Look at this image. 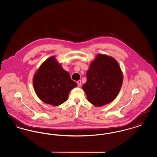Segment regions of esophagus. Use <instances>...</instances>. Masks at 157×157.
Instances as JSON below:
<instances>
[{
  "label": "esophagus",
  "instance_id": "obj_1",
  "mask_svg": "<svg viewBox=\"0 0 157 157\" xmlns=\"http://www.w3.org/2000/svg\"><path fill=\"white\" fill-rule=\"evenodd\" d=\"M77 84L78 85V86H81V81L79 80V81H77Z\"/></svg>",
  "mask_w": 157,
  "mask_h": 157
}]
</instances>
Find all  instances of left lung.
I'll return each mask as SVG.
<instances>
[{"label":"left lung","mask_w":157,"mask_h":157,"mask_svg":"<svg viewBox=\"0 0 157 157\" xmlns=\"http://www.w3.org/2000/svg\"><path fill=\"white\" fill-rule=\"evenodd\" d=\"M87 81L82 86L88 101L95 106L111 102L117 97L123 82L118 62L111 56L98 54L90 64Z\"/></svg>","instance_id":"left-lung-1"}]
</instances>
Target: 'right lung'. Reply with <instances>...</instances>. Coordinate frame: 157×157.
<instances>
[{
    "label": "right lung",
    "instance_id": "1",
    "mask_svg": "<svg viewBox=\"0 0 157 157\" xmlns=\"http://www.w3.org/2000/svg\"><path fill=\"white\" fill-rule=\"evenodd\" d=\"M33 85L39 99L53 106L65 102L69 92L77 86L54 56L46 60L37 69L33 76Z\"/></svg>",
    "mask_w": 157,
    "mask_h": 157
}]
</instances>
